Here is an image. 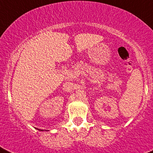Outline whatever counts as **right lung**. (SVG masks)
I'll list each match as a JSON object with an SVG mask.
<instances>
[{
	"instance_id": "right-lung-1",
	"label": "right lung",
	"mask_w": 153,
	"mask_h": 153,
	"mask_svg": "<svg viewBox=\"0 0 153 153\" xmlns=\"http://www.w3.org/2000/svg\"><path fill=\"white\" fill-rule=\"evenodd\" d=\"M39 131H42V130H39Z\"/></svg>"
}]
</instances>
